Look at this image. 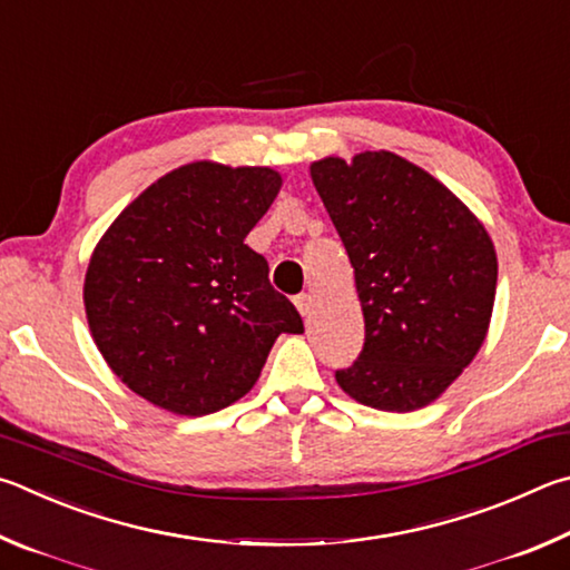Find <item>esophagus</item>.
Masks as SVG:
<instances>
[{
  "mask_svg": "<svg viewBox=\"0 0 570 570\" xmlns=\"http://www.w3.org/2000/svg\"><path fill=\"white\" fill-rule=\"evenodd\" d=\"M313 305H315V301H313L311 293H303V295L295 297V307H297V311H301L303 317H311Z\"/></svg>",
  "mask_w": 570,
  "mask_h": 570,
  "instance_id": "obj_1",
  "label": "esophagus"
}]
</instances>
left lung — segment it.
<instances>
[{"label":"left lung","mask_w":570,"mask_h":570,"mask_svg":"<svg viewBox=\"0 0 570 570\" xmlns=\"http://www.w3.org/2000/svg\"><path fill=\"white\" fill-rule=\"evenodd\" d=\"M351 257L365 343L335 381L375 411L411 413L461 377L491 327L498 257L441 179L387 149L311 163Z\"/></svg>","instance_id":"left-lung-1"}]
</instances>
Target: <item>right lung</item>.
Listing matches in <instances>:
<instances>
[{"label": "right lung", "mask_w": 570, "mask_h": 570, "mask_svg": "<svg viewBox=\"0 0 570 570\" xmlns=\"http://www.w3.org/2000/svg\"><path fill=\"white\" fill-rule=\"evenodd\" d=\"M283 187L273 167L195 159L142 189L85 273L97 351L129 391L175 415H209L253 391L277 335L303 317L245 245Z\"/></svg>", "instance_id": "1"}]
</instances>
